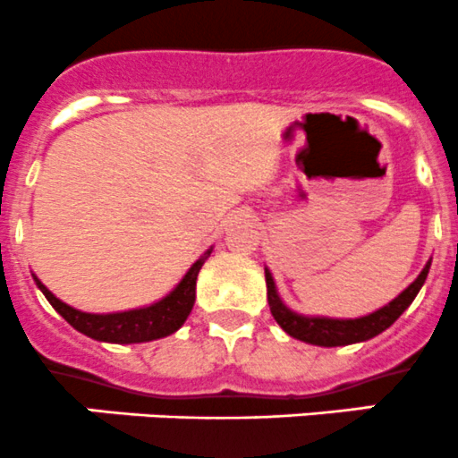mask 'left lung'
<instances>
[{
	"label": "left lung",
	"mask_w": 458,
	"mask_h": 458,
	"mask_svg": "<svg viewBox=\"0 0 458 458\" xmlns=\"http://www.w3.org/2000/svg\"><path fill=\"white\" fill-rule=\"evenodd\" d=\"M429 262L425 265V269L420 271L419 278L405 289L398 298H394L389 305H385L383 310L374 311V314L363 316V318L354 320H334V318H307V316L293 314L292 310L283 305V301L278 298L276 292L274 278H271L269 271L265 269L267 278V301H269L271 316L276 318V323L289 334V336L298 338V341L311 343V345L320 347H338V345H352V343L369 341V338L378 336L385 332L407 307L411 305V301L416 298L419 289L423 287L425 278H428Z\"/></svg>",
	"instance_id": "1"
}]
</instances>
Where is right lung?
Masks as SVG:
<instances>
[{
	"label": "right lung",
	"instance_id": "right-lung-1",
	"mask_svg": "<svg viewBox=\"0 0 458 458\" xmlns=\"http://www.w3.org/2000/svg\"><path fill=\"white\" fill-rule=\"evenodd\" d=\"M209 253L211 249L207 253H202L193 262L191 269L187 271V276L180 280L178 287L169 296L162 298L160 302H156L151 307H144V310L122 311V314H86V311H77L73 307L66 305V302H62L60 298L53 296L38 278L35 280H38V287L42 289L47 301L55 307L57 314L71 327H75L77 332L104 343H122V345L124 343H147L169 336L175 329L182 327L189 311L193 310V301H196L198 271L202 269Z\"/></svg>",
	"mask_w": 458,
	"mask_h": 458
}]
</instances>
